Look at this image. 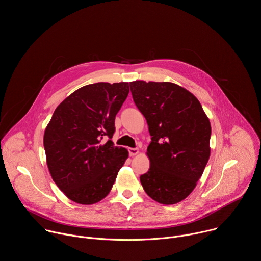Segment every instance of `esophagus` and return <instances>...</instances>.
<instances>
[{
    "label": "esophagus",
    "mask_w": 261,
    "mask_h": 261,
    "mask_svg": "<svg viewBox=\"0 0 261 261\" xmlns=\"http://www.w3.org/2000/svg\"><path fill=\"white\" fill-rule=\"evenodd\" d=\"M128 151H129V155H130V156H135V155H137V154H138V148L129 147V148H128Z\"/></svg>",
    "instance_id": "obj_1"
}]
</instances>
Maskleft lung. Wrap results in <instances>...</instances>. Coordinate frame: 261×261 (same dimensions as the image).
Listing matches in <instances>:
<instances>
[{
	"label": "left lung",
	"instance_id": "8db88e82",
	"mask_svg": "<svg viewBox=\"0 0 261 261\" xmlns=\"http://www.w3.org/2000/svg\"><path fill=\"white\" fill-rule=\"evenodd\" d=\"M130 89L152 136L143 190L159 203H177L194 190L208 161L210 120L198 99L175 84L136 81Z\"/></svg>",
	"mask_w": 261,
	"mask_h": 261
}]
</instances>
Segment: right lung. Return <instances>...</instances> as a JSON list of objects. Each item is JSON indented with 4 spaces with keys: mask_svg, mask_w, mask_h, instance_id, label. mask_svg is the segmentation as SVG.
I'll list each match as a JSON object with an SVG mask.
<instances>
[{
    "mask_svg": "<svg viewBox=\"0 0 261 261\" xmlns=\"http://www.w3.org/2000/svg\"><path fill=\"white\" fill-rule=\"evenodd\" d=\"M129 91V83L88 85L56 108L44 132L46 163L54 181L72 201L93 204L113 188L128 158L126 148L115 146L111 138Z\"/></svg>",
    "mask_w": 261,
    "mask_h": 261,
    "instance_id": "right-lung-1",
    "label": "right lung"
}]
</instances>
